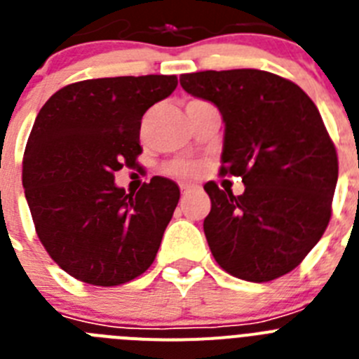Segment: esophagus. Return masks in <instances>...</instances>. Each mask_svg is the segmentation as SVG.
Listing matches in <instances>:
<instances>
[{"mask_svg":"<svg viewBox=\"0 0 359 359\" xmlns=\"http://www.w3.org/2000/svg\"><path fill=\"white\" fill-rule=\"evenodd\" d=\"M194 187H189V185H183L182 187V196H183V198H187V196H190V194H192V192H194Z\"/></svg>","mask_w":359,"mask_h":359,"instance_id":"esophagus-1","label":"esophagus"}]
</instances>
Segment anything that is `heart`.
I'll list each match as a JSON object with an SVG mask.
<instances>
[{
    "label": "heart",
    "instance_id": "obj_1",
    "mask_svg": "<svg viewBox=\"0 0 359 359\" xmlns=\"http://www.w3.org/2000/svg\"><path fill=\"white\" fill-rule=\"evenodd\" d=\"M190 102H201V100H190ZM169 170L172 174H176V176H182V177L192 176V174H194V167H192L190 163H174L170 165Z\"/></svg>",
    "mask_w": 359,
    "mask_h": 359
}]
</instances>
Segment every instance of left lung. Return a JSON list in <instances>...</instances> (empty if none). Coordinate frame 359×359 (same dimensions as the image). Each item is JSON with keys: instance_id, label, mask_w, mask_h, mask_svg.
Listing matches in <instances>:
<instances>
[{"instance_id": "obj_1", "label": "left lung", "mask_w": 359, "mask_h": 359, "mask_svg": "<svg viewBox=\"0 0 359 359\" xmlns=\"http://www.w3.org/2000/svg\"><path fill=\"white\" fill-rule=\"evenodd\" d=\"M180 84L219 107V172L244 183L241 196L205 185L212 208L203 230L215 262L250 282L290 273L327 228L338 182L336 147L318 107L294 82L262 69L185 73Z\"/></svg>"}]
</instances>
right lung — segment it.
<instances>
[{"instance_id":"1","label":"right lung","mask_w":359,"mask_h":359,"mask_svg":"<svg viewBox=\"0 0 359 359\" xmlns=\"http://www.w3.org/2000/svg\"><path fill=\"white\" fill-rule=\"evenodd\" d=\"M176 86V75L88 79L41 107L25 147V196L44 250L77 280L120 286L154 262L180 189L154 176L126 194L115 172L138 167L142 116Z\"/></svg>"}]
</instances>
